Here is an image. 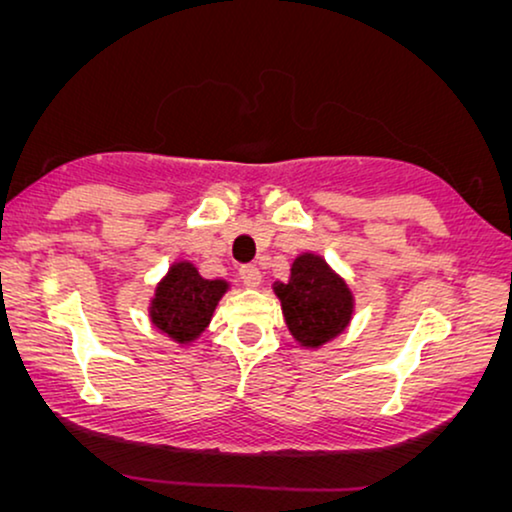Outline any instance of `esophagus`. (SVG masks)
Returning <instances> with one entry per match:
<instances>
[{"instance_id":"esophagus-1","label":"esophagus","mask_w":512,"mask_h":512,"mask_svg":"<svg viewBox=\"0 0 512 512\" xmlns=\"http://www.w3.org/2000/svg\"><path fill=\"white\" fill-rule=\"evenodd\" d=\"M240 279L244 282V286L256 289V286L263 284V272L258 270L256 265H244V268H240Z\"/></svg>"}]
</instances>
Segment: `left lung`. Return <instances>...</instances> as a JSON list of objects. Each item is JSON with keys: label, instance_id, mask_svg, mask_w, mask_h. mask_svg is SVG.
Wrapping results in <instances>:
<instances>
[{"label": "left lung", "instance_id": "1", "mask_svg": "<svg viewBox=\"0 0 512 512\" xmlns=\"http://www.w3.org/2000/svg\"><path fill=\"white\" fill-rule=\"evenodd\" d=\"M282 305L286 331L298 347L321 349L349 328L356 296L347 279L321 254L303 251L293 258L289 279L272 282Z\"/></svg>", "mask_w": 512, "mask_h": 512}]
</instances>
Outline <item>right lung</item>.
I'll use <instances>...</instances> for the list:
<instances>
[{"mask_svg":"<svg viewBox=\"0 0 512 512\" xmlns=\"http://www.w3.org/2000/svg\"><path fill=\"white\" fill-rule=\"evenodd\" d=\"M230 291L228 279H207L195 263L174 261L149 298V321L179 347L193 345L207 331L219 300Z\"/></svg>","mask_w":512,"mask_h":512,"instance_id":"add662e5","label":"right lung"}]
</instances>
